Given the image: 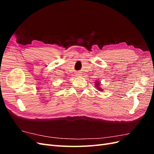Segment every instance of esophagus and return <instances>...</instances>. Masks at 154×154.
Listing matches in <instances>:
<instances>
[{
  "label": "esophagus",
  "instance_id": "esophagus-1",
  "mask_svg": "<svg viewBox=\"0 0 154 154\" xmlns=\"http://www.w3.org/2000/svg\"><path fill=\"white\" fill-rule=\"evenodd\" d=\"M76 75H77V76H81L82 74H81V73H80V72H78V73L76 74Z\"/></svg>",
  "mask_w": 154,
  "mask_h": 154
}]
</instances>
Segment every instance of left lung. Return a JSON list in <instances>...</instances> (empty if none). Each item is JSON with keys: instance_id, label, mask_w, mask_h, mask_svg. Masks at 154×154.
<instances>
[{"instance_id": "left-lung-1", "label": "left lung", "mask_w": 154, "mask_h": 154, "mask_svg": "<svg viewBox=\"0 0 154 154\" xmlns=\"http://www.w3.org/2000/svg\"><path fill=\"white\" fill-rule=\"evenodd\" d=\"M100 82H96V87L97 88H98V89H97V90H99V91H102V89H101V88H100Z\"/></svg>"}]
</instances>
